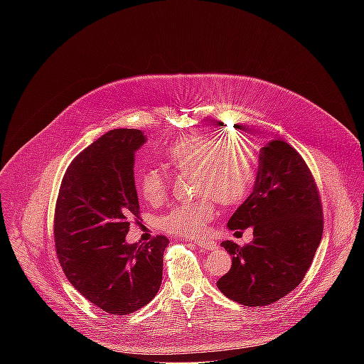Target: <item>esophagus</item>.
I'll list each match as a JSON object with an SVG mask.
<instances>
[{
  "label": "esophagus",
  "mask_w": 364,
  "mask_h": 364,
  "mask_svg": "<svg viewBox=\"0 0 364 364\" xmlns=\"http://www.w3.org/2000/svg\"><path fill=\"white\" fill-rule=\"evenodd\" d=\"M194 243L197 246H200L201 249H205V250H213L216 247V243L213 240H209V239H201V240H194Z\"/></svg>",
  "instance_id": "esophagus-1"
}]
</instances>
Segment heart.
I'll list each match as a JSON object with an SVG mask.
<instances>
[{
	"label": "heart",
	"mask_w": 364,
	"mask_h": 364,
	"mask_svg": "<svg viewBox=\"0 0 364 364\" xmlns=\"http://www.w3.org/2000/svg\"><path fill=\"white\" fill-rule=\"evenodd\" d=\"M166 155L176 171H194V188L200 194L164 216L163 228L170 233L200 236L215 216L216 200L225 205L236 204L252 190L256 159L249 141L240 134L225 138L187 134L170 144ZM135 178L145 201L159 203L166 197L168 176L164 170L148 167L139 170Z\"/></svg>",
	"instance_id": "obj_1"
}]
</instances>
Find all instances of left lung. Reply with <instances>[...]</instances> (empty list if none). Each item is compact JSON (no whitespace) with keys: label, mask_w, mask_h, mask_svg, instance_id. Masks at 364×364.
<instances>
[{"label":"left lung","mask_w":364,"mask_h":364,"mask_svg":"<svg viewBox=\"0 0 364 364\" xmlns=\"http://www.w3.org/2000/svg\"><path fill=\"white\" fill-rule=\"evenodd\" d=\"M228 228L253 229V240L243 247L222 242L232 268L218 288L229 299L269 305L301 284L321 242L323 209L313 174L288 142L274 139L261 148L253 191Z\"/></svg>","instance_id":"8db88e82"}]
</instances>
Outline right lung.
<instances>
[{
  "label": "right lung",
  "instance_id": "1",
  "mask_svg": "<svg viewBox=\"0 0 364 364\" xmlns=\"http://www.w3.org/2000/svg\"><path fill=\"white\" fill-rule=\"evenodd\" d=\"M146 138L139 129H112L68 167L55 210L59 262L70 284L108 314L128 316L157 295L166 236L127 243L139 218L134 155Z\"/></svg>",
  "mask_w": 364,
  "mask_h": 364
}]
</instances>
